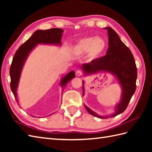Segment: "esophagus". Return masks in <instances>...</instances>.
Here are the masks:
<instances>
[{"mask_svg": "<svg viewBox=\"0 0 152 152\" xmlns=\"http://www.w3.org/2000/svg\"><path fill=\"white\" fill-rule=\"evenodd\" d=\"M82 71L80 70H77L76 72V76L80 77V76H82Z\"/></svg>", "mask_w": 152, "mask_h": 152, "instance_id": "obj_1", "label": "esophagus"}]
</instances>
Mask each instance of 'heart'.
I'll return each instance as SVG.
<instances>
[{
  "mask_svg": "<svg viewBox=\"0 0 152 152\" xmlns=\"http://www.w3.org/2000/svg\"><path fill=\"white\" fill-rule=\"evenodd\" d=\"M107 43L103 38L88 37L82 38L72 48L74 53L76 55H86L91 59L101 57L106 50Z\"/></svg>",
  "mask_w": 152,
  "mask_h": 152,
  "instance_id": "b5f03b06",
  "label": "heart"
}]
</instances>
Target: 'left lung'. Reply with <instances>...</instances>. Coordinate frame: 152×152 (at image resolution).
I'll return each mask as SVG.
<instances>
[{
    "label": "left lung",
    "mask_w": 152,
    "mask_h": 152,
    "mask_svg": "<svg viewBox=\"0 0 152 152\" xmlns=\"http://www.w3.org/2000/svg\"><path fill=\"white\" fill-rule=\"evenodd\" d=\"M108 31V49L105 56L93 60L91 63H83L81 69L84 76L100 72L110 73L114 76L121 88L120 101L115 106V112L110 115H101L86 105L85 108L95 117L106 119L112 118L124 112L136 90L137 78V66L131 50L119 38L111 27L104 28ZM85 82L82 81L83 96L85 95Z\"/></svg>",
    "instance_id": "left-lung-1"
}]
</instances>
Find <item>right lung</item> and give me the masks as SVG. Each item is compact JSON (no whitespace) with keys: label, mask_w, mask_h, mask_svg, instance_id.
I'll use <instances>...</instances> for the list:
<instances>
[{"label":"right lung","mask_w":152,"mask_h":152,"mask_svg":"<svg viewBox=\"0 0 152 152\" xmlns=\"http://www.w3.org/2000/svg\"><path fill=\"white\" fill-rule=\"evenodd\" d=\"M63 32L64 30L59 28H51L48 30H37L23 44H22L19 48V49L15 52L13 58L10 69V75L11 78V90L18 103V99L17 91L19 80L21 78L23 68L29 54L37 46L38 44L54 45V46H61L62 45L61 41ZM74 77H75V74L74 71L72 70L61 79L59 85L63 89L66 86L67 83ZM53 114V113L50 115Z\"/></svg>","instance_id":"right-lung-1"}]
</instances>
